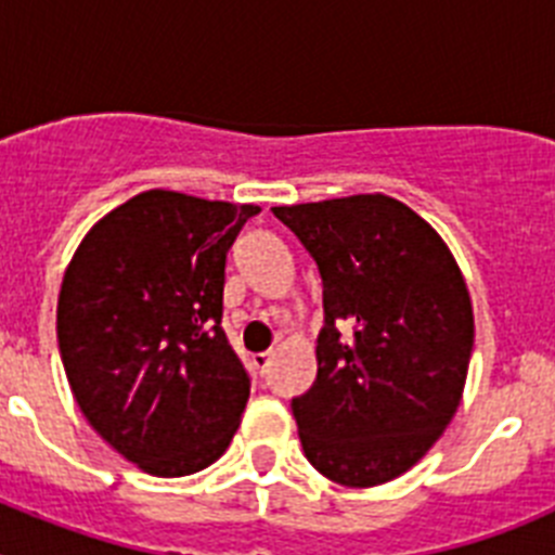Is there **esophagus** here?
Listing matches in <instances>:
<instances>
[{"instance_id": "esophagus-1", "label": "esophagus", "mask_w": 555, "mask_h": 555, "mask_svg": "<svg viewBox=\"0 0 555 555\" xmlns=\"http://www.w3.org/2000/svg\"><path fill=\"white\" fill-rule=\"evenodd\" d=\"M272 356L274 352H258V356H253V364L258 366V372H261V375H267L269 366H272Z\"/></svg>"}]
</instances>
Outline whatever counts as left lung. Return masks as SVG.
<instances>
[{
	"label": "left lung",
	"instance_id": "1",
	"mask_svg": "<svg viewBox=\"0 0 555 555\" xmlns=\"http://www.w3.org/2000/svg\"><path fill=\"white\" fill-rule=\"evenodd\" d=\"M322 278L317 380L294 397L306 459L341 487L403 475L442 436L473 356V302L442 235L384 194L281 205Z\"/></svg>",
	"mask_w": 555,
	"mask_h": 555
}]
</instances>
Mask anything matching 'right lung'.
<instances>
[{
  "label": "right lung",
  "mask_w": 555,
  "mask_h": 555,
  "mask_svg": "<svg viewBox=\"0 0 555 555\" xmlns=\"http://www.w3.org/2000/svg\"><path fill=\"white\" fill-rule=\"evenodd\" d=\"M258 205L152 189L88 230L63 274L57 347L77 405L158 478L228 450L249 375L222 331L228 249Z\"/></svg>",
  "instance_id": "right-lung-1"
}]
</instances>
